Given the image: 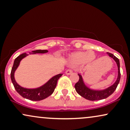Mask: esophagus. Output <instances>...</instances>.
Listing matches in <instances>:
<instances>
[{"mask_svg": "<svg viewBox=\"0 0 130 130\" xmlns=\"http://www.w3.org/2000/svg\"><path fill=\"white\" fill-rule=\"evenodd\" d=\"M73 72V70L72 69H68L66 71V75H70Z\"/></svg>", "mask_w": 130, "mask_h": 130, "instance_id": "obj_1", "label": "esophagus"}]
</instances>
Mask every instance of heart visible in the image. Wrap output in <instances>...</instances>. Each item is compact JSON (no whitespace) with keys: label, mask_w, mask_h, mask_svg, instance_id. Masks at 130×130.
<instances>
[{"label":"heart","mask_w":130,"mask_h":130,"mask_svg":"<svg viewBox=\"0 0 130 130\" xmlns=\"http://www.w3.org/2000/svg\"><path fill=\"white\" fill-rule=\"evenodd\" d=\"M95 58L96 55L93 51H79L72 54L69 57V60L73 64H81L84 62L86 64L91 63Z\"/></svg>","instance_id":"b5f03b06"}]
</instances>
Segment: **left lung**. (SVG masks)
<instances>
[{
    "instance_id": "obj_1",
    "label": "left lung",
    "mask_w": 130,
    "mask_h": 130,
    "mask_svg": "<svg viewBox=\"0 0 130 130\" xmlns=\"http://www.w3.org/2000/svg\"><path fill=\"white\" fill-rule=\"evenodd\" d=\"M108 55L110 57L113 58L115 61L116 62L118 68V76L117 78V80L115 84L108 87V89L104 90L97 91V90H93L89 89L85 86L84 82L83 81L82 76L81 75L78 74L79 76V80L77 83L75 85V88L76 90V92L79 94L80 96L84 98L85 99H88L89 101H98L101 100L108 98L109 96L113 93L115 92V90L116 89L118 85L119 84L120 79H121V72H120V63L119 60L118 58L115 57L112 54L110 53H107Z\"/></svg>"
}]
</instances>
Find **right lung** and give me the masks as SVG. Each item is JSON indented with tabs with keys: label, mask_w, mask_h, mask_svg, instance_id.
<instances>
[{
	"label": "right lung",
	"mask_w": 130,
	"mask_h": 130,
	"mask_svg": "<svg viewBox=\"0 0 130 130\" xmlns=\"http://www.w3.org/2000/svg\"><path fill=\"white\" fill-rule=\"evenodd\" d=\"M48 51L47 50H36L32 51L34 54H36V53L43 54V53H46ZM27 55H28L24 53V54H21L15 59L13 66H12L11 72V81L14 85L15 90L22 97L29 99L31 101H35L43 100L53 93L56 86H57L58 80L62 76V74L60 73V74L55 75L51 78L47 83H46L44 86L37 88V89H28L22 87L16 83L15 80L14 79V72H15L16 69L19 66L20 61Z\"/></svg>",
	"instance_id": "right-lung-1"
}]
</instances>
